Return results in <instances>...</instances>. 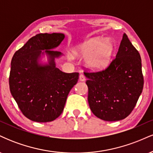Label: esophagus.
<instances>
[{"instance_id": "obj_1", "label": "esophagus", "mask_w": 153, "mask_h": 153, "mask_svg": "<svg viewBox=\"0 0 153 153\" xmlns=\"http://www.w3.org/2000/svg\"><path fill=\"white\" fill-rule=\"evenodd\" d=\"M79 80H80V81H84V80H85V76L84 74H80V76H79Z\"/></svg>"}]
</instances>
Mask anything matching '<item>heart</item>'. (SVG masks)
<instances>
[{"instance_id":"obj_1","label":"heart","mask_w":153,"mask_h":153,"mask_svg":"<svg viewBox=\"0 0 153 153\" xmlns=\"http://www.w3.org/2000/svg\"><path fill=\"white\" fill-rule=\"evenodd\" d=\"M102 38L94 37L82 44L76 51L83 57H86V62L91 68L98 69L105 66L113 52V44L108 39L102 42Z\"/></svg>"}]
</instances>
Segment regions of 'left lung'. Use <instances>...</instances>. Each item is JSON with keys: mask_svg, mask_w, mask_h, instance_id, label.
<instances>
[{"mask_svg": "<svg viewBox=\"0 0 153 153\" xmlns=\"http://www.w3.org/2000/svg\"><path fill=\"white\" fill-rule=\"evenodd\" d=\"M88 101L98 118L114 122L125 119L142 94L144 78L140 54L124 33L116 57L105 69L85 70Z\"/></svg>", "mask_w": 153, "mask_h": 153, "instance_id": "8db88e82", "label": "left lung"}]
</instances>
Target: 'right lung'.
<instances>
[{
  "instance_id": "right-lung-1",
  "label": "right lung",
  "mask_w": 153,
  "mask_h": 153,
  "mask_svg": "<svg viewBox=\"0 0 153 153\" xmlns=\"http://www.w3.org/2000/svg\"><path fill=\"white\" fill-rule=\"evenodd\" d=\"M65 35L61 33L38 34L13 54L10 64L9 88L19 109L26 118L36 122L57 119L64 109L67 98L77 82L79 73H66L55 67L54 59L61 52L52 50ZM46 49L50 65L39 66L37 59Z\"/></svg>"
}]
</instances>
